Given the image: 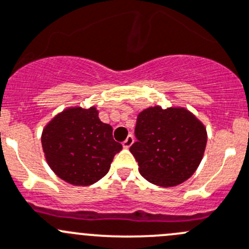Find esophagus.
I'll return each instance as SVG.
<instances>
[{
  "label": "esophagus",
  "mask_w": 249,
  "mask_h": 249,
  "mask_svg": "<svg viewBox=\"0 0 249 249\" xmlns=\"http://www.w3.org/2000/svg\"><path fill=\"white\" fill-rule=\"evenodd\" d=\"M132 143H134V136H132V135H129V136L126 137V140L123 142V146H124V148H129Z\"/></svg>",
  "instance_id": "obj_1"
}]
</instances>
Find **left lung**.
<instances>
[{
	"label": "left lung",
	"instance_id": "left-lung-1",
	"mask_svg": "<svg viewBox=\"0 0 249 249\" xmlns=\"http://www.w3.org/2000/svg\"><path fill=\"white\" fill-rule=\"evenodd\" d=\"M130 152L140 174L154 185L171 187L194 175L207 144L204 125L185 108L149 107L137 115Z\"/></svg>",
	"mask_w": 249,
	"mask_h": 249
}]
</instances>
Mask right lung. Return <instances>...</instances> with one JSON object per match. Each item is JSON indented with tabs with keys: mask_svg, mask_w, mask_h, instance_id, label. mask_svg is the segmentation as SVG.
Returning a JSON list of instances; mask_svg holds the SVG:
<instances>
[{
	"mask_svg": "<svg viewBox=\"0 0 249 249\" xmlns=\"http://www.w3.org/2000/svg\"><path fill=\"white\" fill-rule=\"evenodd\" d=\"M41 142L53 173L75 186L97 182L123 148L113 140L112 126L101 122L95 107L68 108L57 114L43 129Z\"/></svg>",
	"mask_w": 249,
	"mask_h": 249,
	"instance_id": "1",
	"label": "right lung"
}]
</instances>
